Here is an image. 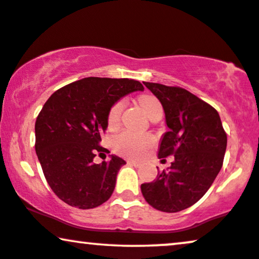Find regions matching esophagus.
Listing matches in <instances>:
<instances>
[{
	"label": "esophagus",
	"mask_w": 259,
	"mask_h": 259,
	"mask_svg": "<svg viewBox=\"0 0 259 259\" xmlns=\"http://www.w3.org/2000/svg\"><path fill=\"white\" fill-rule=\"evenodd\" d=\"M127 163H129V164H132V165H134V167H140V165H141L140 162H137V161H134V160H127Z\"/></svg>",
	"instance_id": "34e87169"
}]
</instances>
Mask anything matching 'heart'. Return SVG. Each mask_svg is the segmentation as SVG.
Instances as JSON below:
<instances>
[{
    "instance_id": "b5f03b06",
    "label": "heart",
    "mask_w": 259,
    "mask_h": 259,
    "mask_svg": "<svg viewBox=\"0 0 259 259\" xmlns=\"http://www.w3.org/2000/svg\"><path fill=\"white\" fill-rule=\"evenodd\" d=\"M140 103L149 117L157 108H161L160 102L154 96H142L140 98ZM124 106H125L124 99H118L111 105V108L108 111V116H106V122H108L109 127H116L118 125ZM153 144L154 139L150 135H141V134H135L132 132H123L118 135L113 136L111 140L112 149L117 154L130 158H140L141 156H143L146 150Z\"/></svg>"
}]
</instances>
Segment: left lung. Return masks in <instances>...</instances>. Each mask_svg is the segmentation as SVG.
<instances>
[{"instance_id": "8db88e82", "label": "left lung", "mask_w": 259, "mask_h": 259, "mask_svg": "<svg viewBox=\"0 0 259 259\" xmlns=\"http://www.w3.org/2000/svg\"><path fill=\"white\" fill-rule=\"evenodd\" d=\"M158 98L169 127L158 157L174 155L168 171L141 185L146 201L157 211L174 213L191 207L211 187L222 169L227 136L217 110L179 86L143 82Z\"/></svg>"}]
</instances>
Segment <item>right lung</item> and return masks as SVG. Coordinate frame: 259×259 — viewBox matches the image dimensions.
Listing matches in <instances>:
<instances>
[{
  "instance_id": "right-lung-1",
  "label": "right lung",
  "mask_w": 259,
  "mask_h": 259,
  "mask_svg": "<svg viewBox=\"0 0 259 259\" xmlns=\"http://www.w3.org/2000/svg\"><path fill=\"white\" fill-rule=\"evenodd\" d=\"M140 81L127 78L89 77L54 92L37 115L35 151L44 175L58 198L72 207L95 208L111 196L123 158L95 163L108 127L113 103L130 92L143 91Z\"/></svg>"
}]
</instances>
